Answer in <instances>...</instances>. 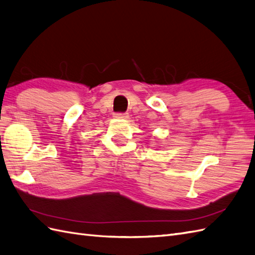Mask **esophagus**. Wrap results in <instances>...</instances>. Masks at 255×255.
Instances as JSON below:
<instances>
[{
  "mask_svg": "<svg viewBox=\"0 0 255 255\" xmlns=\"http://www.w3.org/2000/svg\"><path fill=\"white\" fill-rule=\"evenodd\" d=\"M115 119H120V120H127L128 119V114L127 113H116L114 114Z\"/></svg>",
  "mask_w": 255,
  "mask_h": 255,
  "instance_id": "esophagus-1",
  "label": "esophagus"
}]
</instances>
